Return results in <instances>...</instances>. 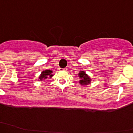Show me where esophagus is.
Instances as JSON below:
<instances>
[{"label":"esophagus","mask_w":133,"mask_h":133,"mask_svg":"<svg viewBox=\"0 0 133 133\" xmlns=\"http://www.w3.org/2000/svg\"><path fill=\"white\" fill-rule=\"evenodd\" d=\"M67 68H64V69H62V68H60V71H66Z\"/></svg>","instance_id":"obj_1"}]
</instances>
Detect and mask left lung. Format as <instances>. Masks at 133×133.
Segmentation results:
<instances>
[{"label": "left lung", "mask_w": 133, "mask_h": 133, "mask_svg": "<svg viewBox=\"0 0 133 133\" xmlns=\"http://www.w3.org/2000/svg\"><path fill=\"white\" fill-rule=\"evenodd\" d=\"M78 76L80 78L79 83L81 85H87L91 83V78L90 76L87 75L84 71H80L78 74Z\"/></svg>", "instance_id": "8db88e82"}]
</instances>
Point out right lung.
<instances>
[{
	"instance_id": "add662e5",
	"label": "right lung",
	"mask_w": 133,
	"mask_h": 133,
	"mask_svg": "<svg viewBox=\"0 0 133 133\" xmlns=\"http://www.w3.org/2000/svg\"><path fill=\"white\" fill-rule=\"evenodd\" d=\"M53 71L50 69H45L42 71L41 74L38 76V80H44L45 79H47L48 78H52L53 76V75L52 74Z\"/></svg>"
}]
</instances>
